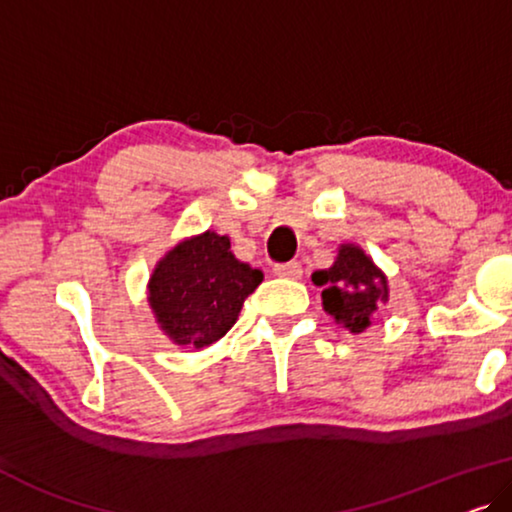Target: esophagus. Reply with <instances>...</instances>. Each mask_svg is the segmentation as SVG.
<instances>
[{"instance_id": "1", "label": "esophagus", "mask_w": 512, "mask_h": 512, "mask_svg": "<svg viewBox=\"0 0 512 512\" xmlns=\"http://www.w3.org/2000/svg\"><path fill=\"white\" fill-rule=\"evenodd\" d=\"M273 273L278 278H287V280H299L304 276V269H301L299 262H287V264H276L273 266Z\"/></svg>"}]
</instances>
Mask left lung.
I'll return each mask as SVG.
<instances>
[{
	"label": "left lung",
	"mask_w": 512,
	"mask_h": 512,
	"mask_svg": "<svg viewBox=\"0 0 512 512\" xmlns=\"http://www.w3.org/2000/svg\"><path fill=\"white\" fill-rule=\"evenodd\" d=\"M311 278L322 287L325 313L350 334H362L371 327L378 306L390 301L385 271L355 243H341L334 264L315 271Z\"/></svg>",
	"instance_id": "left-lung-1"
}]
</instances>
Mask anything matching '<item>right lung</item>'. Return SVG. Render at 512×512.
Listing matches in <instances>:
<instances>
[{
	"mask_svg": "<svg viewBox=\"0 0 512 512\" xmlns=\"http://www.w3.org/2000/svg\"><path fill=\"white\" fill-rule=\"evenodd\" d=\"M262 280V271L236 259L229 236L206 229L160 257L148 278V306L171 343L201 350L234 327Z\"/></svg>",
	"mask_w": 512,
	"mask_h": 512,
	"instance_id": "add662e5",
	"label": "right lung"
}]
</instances>
